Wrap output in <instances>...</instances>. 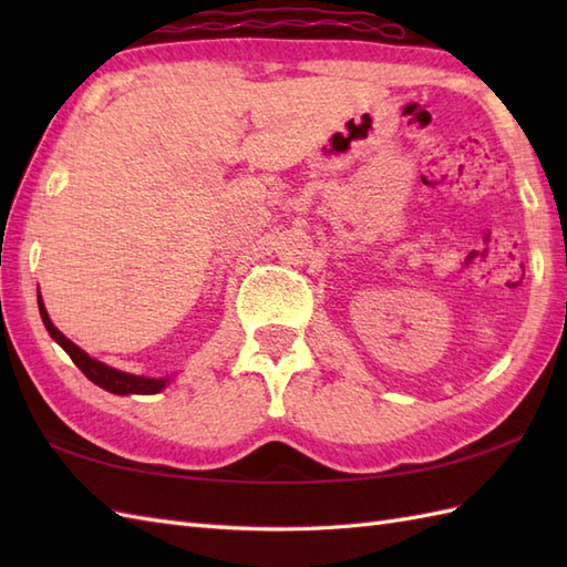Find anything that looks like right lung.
Masks as SVG:
<instances>
[{
	"label": "right lung",
	"mask_w": 567,
	"mask_h": 567,
	"mask_svg": "<svg viewBox=\"0 0 567 567\" xmlns=\"http://www.w3.org/2000/svg\"><path fill=\"white\" fill-rule=\"evenodd\" d=\"M39 309H41V319L45 323V329H48V333H51V339L60 348H63V351L72 358V363H75L94 384H100L102 390L114 392V394H155V392H161L167 382H171V378H141V375H131V372H122V370L100 363V360L90 358L80 346L65 339V336L53 327V321H51V317H48V311L43 307L41 295H39Z\"/></svg>",
	"instance_id": "right-lung-1"
}]
</instances>
